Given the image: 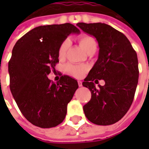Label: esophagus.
Segmentation results:
<instances>
[{
	"mask_svg": "<svg viewBox=\"0 0 149 149\" xmlns=\"http://www.w3.org/2000/svg\"><path fill=\"white\" fill-rule=\"evenodd\" d=\"M78 85H79V86H83V85H82V82L81 81H78Z\"/></svg>",
	"mask_w": 149,
	"mask_h": 149,
	"instance_id": "esophagus-1",
	"label": "esophagus"
}]
</instances>
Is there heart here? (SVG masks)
Segmentation results:
<instances>
[{
    "mask_svg": "<svg viewBox=\"0 0 149 149\" xmlns=\"http://www.w3.org/2000/svg\"><path fill=\"white\" fill-rule=\"evenodd\" d=\"M79 45H81L87 53L91 52H96L97 49V41L93 36L91 35H82L78 38ZM71 45V41L70 38H65L61 42L58 49V56L59 58H64L66 55L69 48ZM65 70L68 74L72 77H81L86 71V66L84 65H73V64H67L65 65Z\"/></svg>",
    "mask_w": 149,
    "mask_h": 149,
    "instance_id": "obj_1",
    "label": "heart"
}]
</instances>
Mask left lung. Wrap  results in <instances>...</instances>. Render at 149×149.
I'll return each instance as SVG.
<instances>
[{
    "instance_id": "left-lung-1",
    "label": "left lung",
    "mask_w": 149,
    "mask_h": 149,
    "mask_svg": "<svg viewBox=\"0 0 149 149\" xmlns=\"http://www.w3.org/2000/svg\"><path fill=\"white\" fill-rule=\"evenodd\" d=\"M77 26L94 36L99 45V56L83 82L91 91V100L84 106L86 118L98 125H110L120 120L129 110L139 81L136 52L123 33L104 23ZM104 79V86L94 83Z\"/></svg>"
}]
</instances>
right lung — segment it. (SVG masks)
<instances>
[{
	"mask_svg": "<svg viewBox=\"0 0 149 149\" xmlns=\"http://www.w3.org/2000/svg\"><path fill=\"white\" fill-rule=\"evenodd\" d=\"M71 33L79 30L70 23L38 26L13 48L8 63L10 92L24 118L37 127L49 128L63 122L78 88L77 80L68 76L56 84L47 77L56 70L59 45Z\"/></svg>",
	"mask_w": 149,
	"mask_h": 149,
	"instance_id": "obj_1",
	"label": "right lung"
}]
</instances>
